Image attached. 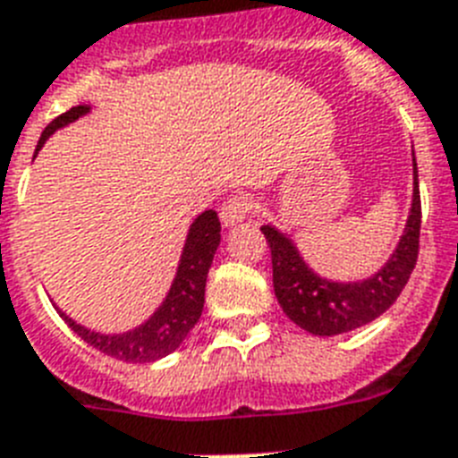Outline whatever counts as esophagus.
I'll list each match as a JSON object with an SVG mask.
<instances>
[{
	"label": "esophagus",
	"mask_w": 458,
	"mask_h": 458,
	"mask_svg": "<svg viewBox=\"0 0 458 458\" xmlns=\"http://www.w3.org/2000/svg\"><path fill=\"white\" fill-rule=\"evenodd\" d=\"M251 209H254L251 197H247V195L230 197L228 202H223V207H221V223L225 225V228H233V225L242 223L244 218H249Z\"/></svg>",
	"instance_id": "34e87169"
}]
</instances>
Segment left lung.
<instances>
[{
  "instance_id": "8db88e82",
  "label": "left lung",
  "mask_w": 458,
  "mask_h": 458,
  "mask_svg": "<svg viewBox=\"0 0 458 458\" xmlns=\"http://www.w3.org/2000/svg\"><path fill=\"white\" fill-rule=\"evenodd\" d=\"M414 191H411L410 216L395 251L377 273L355 282H338L322 277L308 266L303 254L289 233H282L273 223L261 225L270 256H273V287L277 303L293 325L315 336H336L369 325L384 315L410 280L419 256V230H421V197H419V171L411 148Z\"/></svg>"
}]
</instances>
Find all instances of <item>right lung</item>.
I'll return each instance as SVG.
<instances>
[{
    "mask_svg": "<svg viewBox=\"0 0 458 458\" xmlns=\"http://www.w3.org/2000/svg\"><path fill=\"white\" fill-rule=\"evenodd\" d=\"M89 113H91V106H77L70 107L68 113H63L61 117H55L42 131V139L37 143V152L42 150V145L47 143L51 133L72 124ZM218 244H221V221H218L216 211H202L188 228L181 261H178L176 275H174V282H171L165 301L159 303V308L150 318L129 332H94V329L74 322L58 306H55V310L77 336L84 338L89 345H94L96 351L106 352L110 358L124 360V362H155V360L166 358L169 352H174L178 345L183 344L185 336L191 334V329L202 315L207 275H209Z\"/></svg>",
    "mask_w": 458,
    "mask_h": 458,
    "instance_id": "add662e5",
    "label": "right lung"
}]
</instances>
